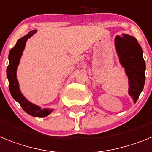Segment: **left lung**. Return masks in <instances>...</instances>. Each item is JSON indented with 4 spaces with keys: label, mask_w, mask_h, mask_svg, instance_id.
<instances>
[{
    "label": "left lung",
    "mask_w": 152,
    "mask_h": 152,
    "mask_svg": "<svg viewBox=\"0 0 152 152\" xmlns=\"http://www.w3.org/2000/svg\"><path fill=\"white\" fill-rule=\"evenodd\" d=\"M115 45L120 63L129 79V94L135 103L145 82V62L142 49L134 37L125 34L116 37Z\"/></svg>",
    "instance_id": "1"
}]
</instances>
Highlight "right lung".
<instances>
[{"instance_id":"add662e5","label":"right lung","mask_w":152,"mask_h":152,"mask_svg":"<svg viewBox=\"0 0 152 152\" xmlns=\"http://www.w3.org/2000/svg\"><path fill=\"white\" fill-rule=\"evenodd\" d=\"M36 32L37 30H34L29 32L27 35L18 39L14 48L10 50L8 56L9 65L7 68V76L9 81V89L10 94L15 101L19 102L22 109L27 114L34 117H46L52 113L53 109H42L38 105H34L29 102L21 93L20 90L19 83L17 80V69L19 65L21 56L23 54L26 42Z\"/></svg>"}]
</instances>
